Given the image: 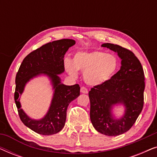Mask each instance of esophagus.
<instances>
[{"mask_svg":"<svg viewBox=\"0 0 157 157\" xmlns=\"http://www.w3.org/2000/svg\"><path fill=\"white\" fill-rule=\"evenodd\" d=\"M81 93H82V94H88V90H87V89L86 88H85V87H81Z\"/></svg>","mask_w":157,"mask_h":157,"instance_id":"obj_1","label":"esophagus"}]
</instances>
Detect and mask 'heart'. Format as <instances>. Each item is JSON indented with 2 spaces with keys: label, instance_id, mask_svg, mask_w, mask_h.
<instances>
[{
  "label": "heart",
  "instance_id": "obj_1",
  "mask_svg": "<svg viewBox=\"0 0 157 157\" xmlns=\"http://www.w3.org/2000/svg\"><path fill=\"white\" fill-rule=\"evenodd\" d=\"M64 66L68 74L76 77L78 71L83 72V80L91 86L106 84L113 78L119 69V61L116 56L96 50L79 51L75 54L73 62L66 59Z\"/></svg>",
  "mask_w": 157,
  "mask_h": 157
}]
</instances>
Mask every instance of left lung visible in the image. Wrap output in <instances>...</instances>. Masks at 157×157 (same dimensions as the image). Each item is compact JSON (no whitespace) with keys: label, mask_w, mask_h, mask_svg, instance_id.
Segmentation results:
<instances>
[{"label":"left lung","mask_w":157,"mask_h":157,"mask_svg":"<svg viewBox=\"0 0 157 157\" xmlns=\"http://www.w3.org/2000/svg\"><path fill=\"white\" fill-rule=\"evenodd\" d=\"M101 46L117 53L121 66L111 81L94 86L89 91L90 119L94 128L101 134L119 136L132 128L142 111L144 74L140 61L131 51L109 43ZM117 105L124 107L120 117L113 112Z\"/></svg>","instance_id":"8db88e82"}]
</instances>
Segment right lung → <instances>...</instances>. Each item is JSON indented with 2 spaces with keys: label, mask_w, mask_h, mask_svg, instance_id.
<instances>
[{
  "label": "right lung",
  "mask_w": 157,
  "mask_h": 157,
  "mask_svg": "<svg viewBox=\"0 0 157 157\" xmlns=\"http://www.w3.org/2000/svg\"><path fill=\"white\" fill-rule=\"evenodd\" d=\"M75 44L73 39H61L44 45L23 59L17 73L14 99L19 117L24 125L38 134L52 135L59 132L65 126L68 105L80 95L78 84L66 86L61 83L59 76L65 71L64 55ZM40 75L46 76L50 80L54 94L46 115L40 120H34L21 108L20 97L25 85Z\"/></svg>",
  "instance_id": "add662e5"
}]
</instances>
